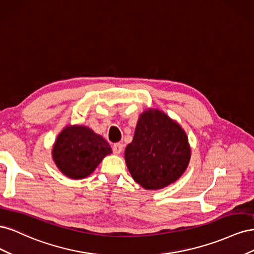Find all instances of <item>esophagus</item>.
<instances>
[{
    "instance_id": "34e87169",
    "label": "esophagus",
    "mask_w": 254,
    "mask_h": 254,
    "mask_svg": "<svg viewBox=\"0 0 254 254\" xmlns=\"http://www.w3.org/2000/svg\"><path fill=\"white\" fill-rule=\"evenodd\" d=\"M112 151L115 155H120V153L123 151V144L122 143H115L112 146Z\"/></svg>"
}]
</instances>
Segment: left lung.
<instances>
[{
    "mask_svg": "<svg viewBox=\"0 0 254 254\" xmlns=\"http://www.w3.org/2000/svg\"><path fill=\"white\" fill-rule=\"evenodd\" d=\"M190 150L184 130L159 110L145 111L127 145L125 160L132 178L147 190L163 189L186 171Z\"/></svg>",
    "mask_w": 254,
    "mask_h": 254,
    "instance_id": "left-lung-1",
    "label": "left lung"
}]
</instances>
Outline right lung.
Instances as JSON below:
<instances>
[{"mask_svg": "<svg viewBox=\"0 0 254 254\" xmlns=\"http://www.w3.org/2000/svg\"><path fill=\"white\" fill-rule=\"evenodd\" d=\"M110 152L109 143L93 130L83 126H68L57 137L53 159L65 176L81 179L93 173Z\"/></svg>", "mask_w": 254, "mask_h": 254, "instance_id": "1", "label": "right lung"}]
</instances>
